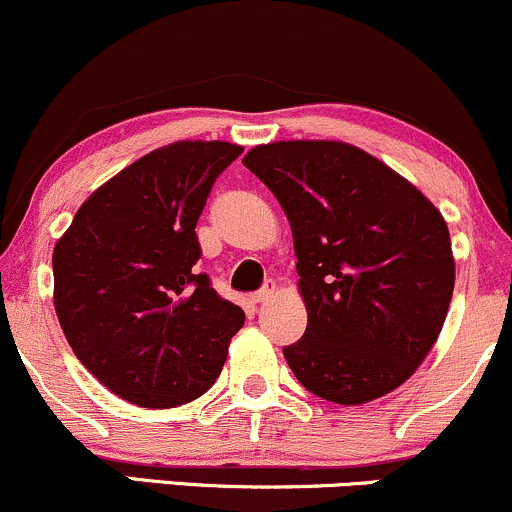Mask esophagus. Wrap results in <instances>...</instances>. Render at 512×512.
Wrapping results in <instances>:
<instances>
[{"label":"esophagus","instance_id":"1","mask_svg":"<svg viewBox=\"0 0 512 512\" xmlns=\"http://www.w3.org/2000/svg\"><path fill=\"white\" fill-rule=\"evenodd\" d=\"M274 291H277V284L267 282L260 291H257V294H252V303H265V301H269L274 296Z\"/></svg>","mask_w":512,"mask_h":512}]
</instances>
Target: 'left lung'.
Masks as SVG:
<instances>
[{"label":"left lung","instance_id":"left-lung-1","mask_svg":"<svg viewBox=\"0 0 512 512\" xmlns=\"http://www.w3.org/2000/svg\"><path fill=\"white\" fill-rule=\"evenodd\" d=\"M243 165L289 218L308 325L284 347L308 391L362 406L408 381L445 325L449 230L406 177L342 140L255 145Z\"/></svg>","mask_w":512,"mask_h":512}]
</instances>
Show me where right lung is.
Segmentation results:
<instances>
[{
	"mask_svg": "<svg viewBox=\"0 0 512 512\" xmlns=\"http://www.w3.org/2000/svg\"><path fill=\"white\" fill-rule=\"evenodd\" d=\"M243 148L177 140L89 196L53 250V303L77 359L140 408H174L213 386L245 313L216 294L196 221Z\"/></svg>",
	"mask_w": 512,
	"mask_h": 512,
	"instance_id": "1",
	"label": "right lung"
}]
</instances>
